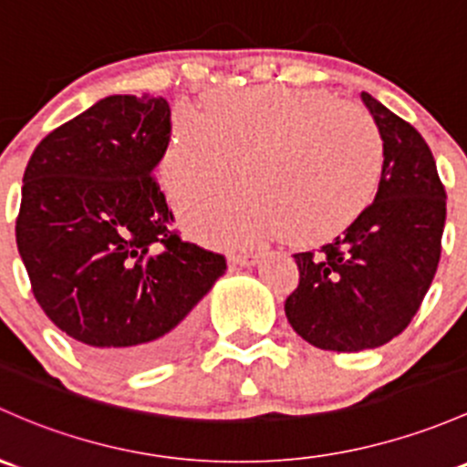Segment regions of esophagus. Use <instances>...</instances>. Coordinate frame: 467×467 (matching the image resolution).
<instances>
[{
	"label": "esophagus",
	"instance_id": "obj_1",
	"mask_svg": "<svg viewBox=\"0 0 467 467\" xmlns=\"http://www.w3.org/2000/svg\"><path fill=\"white\" fill-rule=\"evenodd\" d=\"M259 254L254 250H239V253H230V264H237V266H250V264L257 262Z\"/></svg>",
	"mask_w": 467,
	"mask_h": 467
}]
</instances>
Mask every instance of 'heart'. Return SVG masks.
<instances>
[{
  "label": "heart",
  "instance_id": "1",
  "mask_svg": "<svg viewBox=\"0 0 467 467\" xmlns=\"http://www.w3.org/2000/svg\"><path fill=\"white\" fill-rule=\"evenodd\" d=\"M243 163L247 185L227 184ZM385 145L376 122L333 93L291 87L214 91L205 114L181 107L161 176L199 239L254 244L284 233L317 244L345 230L376 194Z\"/></svg>",
  "mask_w": 467,
  "mask_h": 467
}]
</instances>
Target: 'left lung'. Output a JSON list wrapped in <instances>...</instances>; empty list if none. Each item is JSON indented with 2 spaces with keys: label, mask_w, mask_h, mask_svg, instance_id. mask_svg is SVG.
Returning <instances> with one entry per match:
<instances>
[{
  "label": "left lung",
  "mask_w": 467,
  "mask_h": 467,
  "mask_svg": "<svg viewBox=\"0 0 467 467\" xmlns=\"http://www.w3.org/2000/svg\"><path fill=\"white\" fill-rule=\"evenodd\" d=\"M385 145L374 203L317 253L293 254L299 284L284 311L324 351L376 349L407 328L441 259L445 185L423 136L362 91Z\"/></svg>",
  "instance_id": "8db88e82"
}]
</instances>
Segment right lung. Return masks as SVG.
I'll use <instances>...</instances> for the list:
<instances>
[{
	"label": "right lung",
	"mask_w": 467,
	"mask_h": 467,
	"mask_svg": "<svg viewBox=\"0 0 467 467\" xmlns=\"http://www.w3.org/2000/svg\"><path fill=\"white\" fill-rule=\"evenodd\" d=\"M171 134L165 98L109 96L53 130L24 171L15 237L47 317L111 369L190 340L225 257L183 242L154 170Z\"/></svg>",
	"instance_id": "obj_1"
}]
</instances>
